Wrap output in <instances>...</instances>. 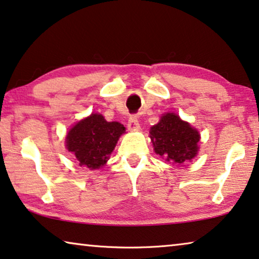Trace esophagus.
Masks as SVG:
<instances>
[{"mask_svg": "<svg viewBox=\"0 0 259 259\" xmlns=\"http://www.w3.org/2000/svg\"><path fill=\"white\" fill-rule=\"evenodd\" d=\"M128 126L130 130H138L139 129V122L136 115H131L128 121Z\"/></svg>", "mask_w": 259, "mask_h": 259, "instance_id": "obj_1", "label": "esophagus"}]
</instances>
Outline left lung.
<instances>
[{"label":"left lung","instance_id":"left-lung-1","mask_svg":"<svg viewBox=\"0 0 259 259\" xmlns=\"http://www.w3.org/2000/svg\"><path fill=\"white\" fill-rule=\"evenodd\" d=\"M155 153L167 161L182 163L195 158L199 134L174 113H167L150 131Z\"/></svg>","mask_w":259,"mask_h":259}]
</instances>
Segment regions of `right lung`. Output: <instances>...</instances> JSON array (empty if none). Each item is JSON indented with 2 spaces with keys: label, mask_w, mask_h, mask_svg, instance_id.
I'll return each mask as SVG.
<instances>
[{
  "label": "right lung",
  "mask_w": 259,
  "mask_h": 259,
  "mask_svg": "<svg viewBox=\"0 0 259 259\" xmlns=\"http://www.w3.org/2000/svg\"><path fill=\"white\" fill-rule=\"evenodd\" d=\"M124 131L121 123L107 122L102 115L92 114L71 128L65 142L79 166L93 170L105 165Z\"/></svg>",
  "instance_id": "add662e5"
}]
</instances>
